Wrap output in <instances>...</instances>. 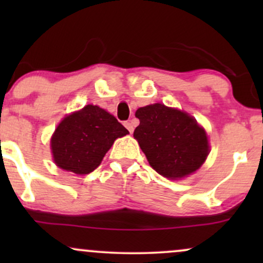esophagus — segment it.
<instances>
[{"instance_id":"1","label":"esophagus","mask_w":263,"mask_h":263,"mask_svg":"<svg viewBox=\"0 0 263 263\" xmlns=\"http://www.w3.org/2000/svg\"><path fill=\"white\" fill-rule=\"evenodd\" d=\"M125 127L128 129L129 134H132V132H134L135 126H134V123H132V121H126V122H125Z\"/></svg>"}]
</instances>
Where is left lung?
Here are the masks:
<instances>
[{"label": "left lung", "mask_w": 263, "mask_h": 263, "mask_svg": "<svg viewBox=\"0 0 263 263\" xmlns=\"http://www.w3.org/2000/svg\"><path fill=\"white\" fill-rule=\"evenodd\" d=\"M136 117L140 125L134 137L157 173L180 179L194 173L205 162L209 142L194 117L163 104L140 107Z\"/></svg>", "instance_id": "obj_1"}]
</instances>
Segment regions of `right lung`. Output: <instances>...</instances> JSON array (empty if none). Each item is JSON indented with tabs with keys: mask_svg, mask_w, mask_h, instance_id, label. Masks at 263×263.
I'll use <instances>...</instances> for the list:
<instances>
[{
	"mask_svg": "<svg viewBox=\"0 0 263 263\" xmlns=\"http://www.w3.org/2000/svg\"><path fill=\"white\" fill-rule=\"evenodd\" d=\"M128 131L111 114L86 105L64 117L50 140L53 158L62 170L89 174L100 165L116 138Z\"/></svg>",
	"mask_w": 263,
	"mask_h": 263,
	"instance_id": "obj_1",
	"label": "right lung"
}]
</instances>
